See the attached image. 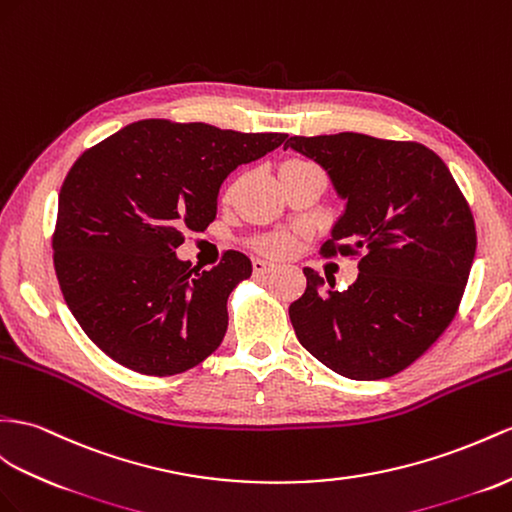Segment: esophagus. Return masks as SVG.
Wrapping results in <instances>:
<instances>
[{"mask_svg": "<svg viewBox=\"0 0 512 512\" xmlns=\"http://www.w3.org/2000/svg\"><path fill=\"white\" fill-rule=\"evenodd\" d=\"M274 268H277V264H272V261H266V259H255L253 261V270H255L257 277H261V274L272 272Z\"/></svg>", "mask_w": 512, "mask_h": 512, "instance_id": "esophagus-1", "label": "esophagus"}]
</instances>
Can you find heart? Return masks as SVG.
I'll return each instance as SVG.
<instances>
[{
	"instance_id": "obj_1",
	"label": "heart",
	"mask_w": 512,
	"mask_h": 512,
	"mask_svg": "<svg viewBox=\"0 0 512 512\" xmlns=\"http://www.w3.org/2000/svg\"><path fill=\"white\" fill-rule=\"evenodd\" d=\"M292 162H298V160H292ZM292 246H294V238L290 233H274V235H268V238H264V240H259L261 251H266L270 255L290 253Z\"/></svg>"
}]
</instances>
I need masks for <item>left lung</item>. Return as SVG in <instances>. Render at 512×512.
<instances>
[{"instance_id":"8db88e82","label":"left lung","mask_w":512,"mask_h":512,"mask_svg":"<svg viewBox=\"0 0 512 512\" xmlns=\"http://www.w3.org/2000/svg\"><path fill=\"white\" fill-rule=\"evenodd\" d=\"M287 147L320 164L346 201L322 253H363L344 292L305 268L307 290L290 305L298 342L352 381L398 374L437 342L463 298L476 255L465 196L419 142L344 131L292 136Z\"/></svg>"}]
</instances>
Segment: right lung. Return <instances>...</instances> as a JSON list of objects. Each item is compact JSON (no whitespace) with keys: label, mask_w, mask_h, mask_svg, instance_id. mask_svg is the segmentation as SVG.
Wrapping results in <instances>:
<instances>
[{"label":"right lung","mask_w":512,"mask_h":512,"mask_svg":"<svg viewBox=\"0 0 512 512\" xmlns=\"http://www.w3.org/2000/svg\"><path fill=\"white\" fill-rule=\"evenodd\" d=\"M285 138L151 119L77 157L58 196L54 266L75 320L110 359L173 376L220 346L227 298L251 259L227 251L201 270L175 251L183 231L216 218L227 175Z\"/></svg>","instance_id":"add662e5"}]
</instances>
